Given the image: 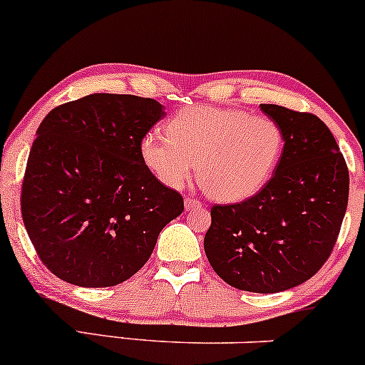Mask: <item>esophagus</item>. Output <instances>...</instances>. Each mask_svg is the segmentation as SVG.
<instances>
[{"mask_svg": "<svg viewBox=\"0 0 365 365\" xmlns=\"http://www.w3.org/2000/svg\"><path fill=\"white\" fill-rule=\"evenodd\" d=\"M202 204H201V201H199V199H195V197H185V210L187 211H192V210H199V207H201Z\"/></svg>", "mask_w": 365, "mask_h": 365, "instance_id": "1", "label": "esophagus"}]
</instances>
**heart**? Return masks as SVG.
<instances>
[{"label":"heart","mask_w":365,"mask_h":365,"mask_svg":"<svg viewBox=\"0 0 365 365\" xmlns=\"http://www.w3.org/2000/svg\"><path fill=\"white\" fill-rule=\"evenodd\" d=\"M166 135L147 133L138 152L143 166L163 185L182 189L194 175L207 197L241 202L265 187L284 149L274 119L237 109L194 106L176 112Z\"/></svg>","instance_id":"1"}]
</instances>
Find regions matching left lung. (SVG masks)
I'll return each instance as SVG.
<instances>
[{
	"label": "left lung",
	"instance_id": "left-lung-1",
	"mask_svg": "<svg viewBox=\"0 0 365 365\" xmlns=\"http://www.w3.org/2000/svg\"><path fill=\"white\" fill-rule=\"evenodd\" d=\"M284 133L274 176L258 194L211 207L204 251L232 287L280 293L307 282L329 258L348 204V168L317 115L259 106Z\"/></svg>",
	"mask_w": 365,
	"mask_h": 365
}]
</instances>
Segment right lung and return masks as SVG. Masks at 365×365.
I'll use <instances>...</instances> for the list:
<instances>
[{"label": "right lung", "mask_w": 365, "mask_h": 365, "mask_svg": "<svg viewBox=\"0 0 365 365\" xmlns=\"http://www.w3.org/2000/svg\"><path fill=\"white\" fill-rule=\"evenodd\" d=\"M164 115L154 98L95 93L55 107L39 124L20 204L36 253L58 279L81 287L124 282L182 215V195L138 152Z\"/></svg>", "instance_id": "1"}]
</instances>
